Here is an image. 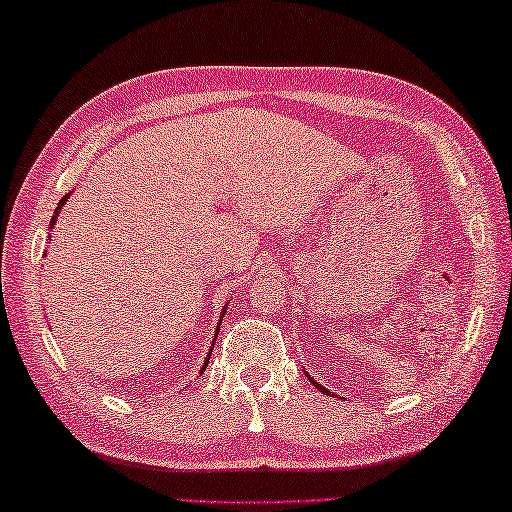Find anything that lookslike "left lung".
I'll return each instance as SVG.
<instances>
[{
  "label": "left lung",
  "instance_id": "obj_1",
  "mask_svg": "<svg viewBox=\"0 0 512 512\" xmlns=\"http://www.w3.org/2000/svg\"><path fill=\"white\" fill-rule=\"evenodd\" d=\"M306 378H308V380H310L312 384H315V387H317L319 391H324V393H326V396H333V391H328V389L324 387V384H319V382H317L315 378H310V375H308V371H306Z\"/></svg>",
  "mask_w": 512,
  "mask_h": 512
}]
</instances>
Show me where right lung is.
<instances>
[{
  "label": "right lung",
  "instance_id": "add662e5",
  "mask_svg": "<svg viewBox=\"0 0 512 512\" xmlns=\"http://www.w3.org/2000/svg\"><path fill=\"white\" fill-rule=\"evenodd\" d=\"M69 195L71 193H67L65 197H62V200L58 202V206H56V213H53V218H51V224H49V229H53V224H56V220H58V213H60V209L62 206L67 204V200H69ZM49 240H51V236H49ZM44 256H47V251H44ZM227 306L229 303H224V308H222V315L224 312H227ZM220 324H222V317H220ZM220 324H218V328H215V333H218L220 330ZM213 339H218V335H213ZM211 353H213V344H211V348H209V355H206V360H204V364H202V369H200V373H204V369H206V364H209V357H211Z\"/></svg>",
  "mask_w": 512,
  "mask_h": 512
}]
</instances>
